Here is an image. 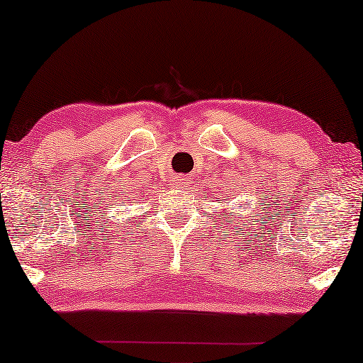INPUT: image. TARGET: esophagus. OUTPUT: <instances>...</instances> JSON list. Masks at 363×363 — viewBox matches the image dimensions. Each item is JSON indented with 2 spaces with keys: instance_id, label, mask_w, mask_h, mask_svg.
<instances>
[{
  "instance_id": "esophagus-1",
  "label": "esophagus",
  "mask_w": 363,
  "mask_h": 363,
  "mask_svg": "<svg viewBox=\"0 0 363 363\" xmlns=\"http://www.w3.org/2000/svg\"><path fill=\"white\" fill-rule=\"evenodd\" d=\"M186 183V178L185 177H175L172 180V185L173 186H183Z\"/></svg>"
}]
</instances>
